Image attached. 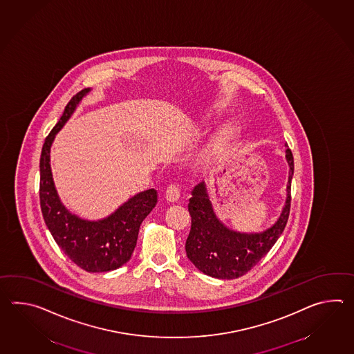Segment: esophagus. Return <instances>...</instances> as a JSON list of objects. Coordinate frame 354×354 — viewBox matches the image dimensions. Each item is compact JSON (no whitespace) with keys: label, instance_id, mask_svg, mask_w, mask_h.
<instances>
[{"label":"esophagus","instance_id":"34e87169","mask_svg":"<svg viewBox=\"0 0 354 354\" xmlns=\"http://www.w3.org/2000/svg\"><path fill=\"white\" fill-rule=\"evenodd\" d=\"M179 196H180V189L178 188L175 184H171V185L167 187L165 192V198L167 202L175 203V202H178Z\"/></svg>","mask_w":354,"mask_h":354}]
</instances>
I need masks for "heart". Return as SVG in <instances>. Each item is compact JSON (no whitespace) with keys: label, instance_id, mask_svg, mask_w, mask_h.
<instances>
[{"label":"heart","instance_id":"obj_1","mask_svg":"<svg viewBox=\"0 0 354 354\" xmlns=\"http://www.w3.org/2000/svg\"><path fill=\"white\" fill-rule=\"evenodd\" d=\"M236 133H237V128L235 126H228L223 128L220 134L216 137V140L213 141L212 145L207 149V158H209V160L220 158L226 152L230 142L234 140Z\"/></svg>","mask_w":354,"mask_h":354}]
</instances>
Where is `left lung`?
Wrapping results in <instances>:
<instances>
[{"label": "left lung", "mask_w": 354, "mask_h": 354, "mask_svg": "<svg viewBox=\"0 0 354 354\" xmlns=\"http://www.w3.org/2000/svg\"><path fill=\"white\" fill-rule=\"evenodd\" d=\"M286 160L290 166L286 203L274 225L261 232L248 234L225 226L213 211L205 181L192 190L188 205L192 228L185 252L202 273L218 279L239 278L257 266L277 243L286 227L291 207L293 156L290 149H286Z\"/></svg>", "instance_id": "left-lung-1"}]
</instances>
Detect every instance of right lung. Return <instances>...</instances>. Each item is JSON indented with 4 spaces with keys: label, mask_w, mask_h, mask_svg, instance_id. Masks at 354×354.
<instances>
[{
    "label": "right lung",
    "mask_w": 354,
    "mask_h": 354,
    "mask_svg": "<svg viewBox=\"0 0 354 354\" xmlns=\"http://www.w3.org/2000/svg\"><path fill=\"white\" fill-rule=\"evenodd\" d=\"M90 91L91 88H84L72 97L44 141L40 155L39 196L43 218L61 250L84 270L102 273L122 267L131 259L142 221L158 203V192L152 188L137 193L108 217L97 221L84 220L62 205L50 169V147L55 134Z\"/></svg>",
    "instance_id": "add662e5"
}]
</instances>
